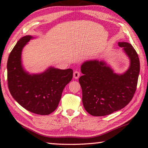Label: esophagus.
Listing matches in <instances>:
<instances>
[{"label":"esophagus","instance_id":"esophagus-1","mask_svg":"<svg viewBox=\"0 0 148 148\" xmlns=\"http://www.w3.org/2000/svg\"><path fill=\"white\" fill-rule=\"evenodd\" d=\"M80 72L78 71H75L74 72V74H73V76L75 78V79H78L79 78V77L80 76Z\"/></svg>","mask_w":148,"mask_h":148}]
</instances>
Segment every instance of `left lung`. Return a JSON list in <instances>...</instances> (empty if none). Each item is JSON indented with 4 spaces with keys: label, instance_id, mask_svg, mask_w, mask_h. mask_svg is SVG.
Returning <instances> with one entry per match:
<instances>
[{
    "label": "left lung",
    "instance_id": "1",
    "mask_svg": "<svg viewBox=\"0 0 148 148\" xmlns=\"http://www.w3.org/2000/svg\"><path fill=\"white\" fill-rule=\"evenodd\" d=\"M130 59L125 74H116L103 62L88 61L81 65L79 82L82 88L83 106L90 114L103 116L125 108L136 91L140 71L137 53L130 43L119 42Z\"/></svg>",
    "mask_w": 148,
    "mask_h": 148
}]
</instances>
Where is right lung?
Masks as SVG:
<instances>
[{
	"instance_id": "1",
	"label": "right lung",
	"mask_w": 148,
	"mask_h": 148,
	"mask_svg": "<svg viewBox=\"0 0 148 148\" xmlns=\"http://www.w3.org/2000/svg\"><path fill=\"white\" fill-rule=\"evenodd\" d=\"M23 37L9 54L8 60V84L11 95L27 111L40 115L51 114L58 107L65 86L71 81L73 71L49 68L40 74L25 72L21 64L23 46L32 39Z\"/></svg>"
}]
</instances>
